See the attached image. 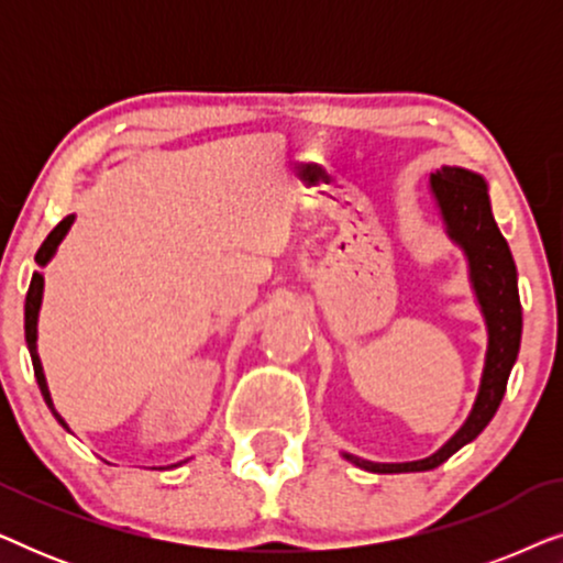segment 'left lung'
I'll list each match as a JSON object with an SVG mask.
<instances>
[{"label":"left lung","mask_w":563,"mask_h":563,"mask_svg":"<svg viewBox=\"0 0 563 563\" xmlns=\"http://www.w3.org/2000/svg\"><path fill=\"white\" fill-rule=\"evenodd\" d=\"M430 187H433L438 207H441L445 225H449V235L468 256L474 291L479 297L484 320L489 328L487 364H484L479 397H476L472 415H468L464 428L433 456L407 461V464H372V461L345 453V459L353 464L376 474L430 472V468L449 461L459 449H464L466 443H472L495 418L520 351L522 310L518 297V272H515L510 245L492 218L487 184L479 174L466 172V168L443 166L441 172L430 176Z\"/></svg>","instance_id":"1"}]
</instances>
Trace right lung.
Segmentation results:
<instances>
[{
    "mask_svg": "<svg viewBox=\"0 0 563 563\" xmlns=\"http://www.w3.org/2000/svg\"><path fill=\"white\" fill-rule=\"evenodd\" d=\"M74 222V214H68L58 222L56 228L51 230L48 238H45L41 249L35 253V261L37 266H45L51 261L53 253H56L58 243L64 241V235L68 233V228H71ZM41 299H43V274H33V279H30V289H27V297H25V341H27V349H30V358H33V368H35V379H37V387H41L43 397H45V405L51 407L53 415H56V420L60 426L66 428V422L60 415L56 412V407L51 402V395H48V384H45V376H43V366H41V358H37V345H35V338H37V310H41Z\"/></svg>",
    "mask_w": 563,
    "mask_h": 563,
    "instance_id": "right-lung-1",
    "label": "right lung"
}]
</instances>
